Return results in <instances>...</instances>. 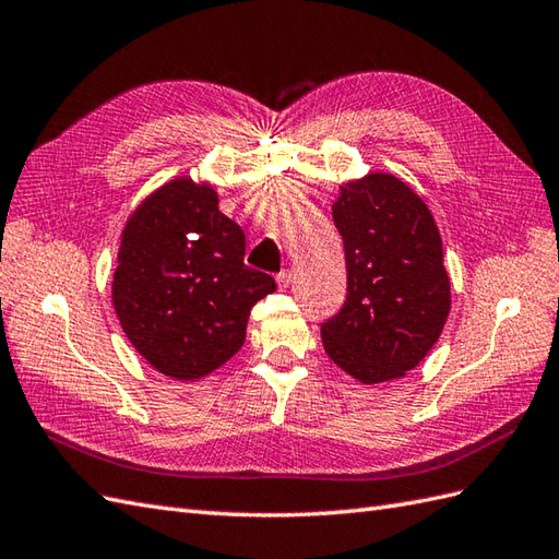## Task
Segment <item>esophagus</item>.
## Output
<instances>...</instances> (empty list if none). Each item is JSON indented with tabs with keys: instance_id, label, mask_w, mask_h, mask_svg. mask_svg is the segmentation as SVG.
I'll use <instances>...</instances> for the list:
<instances>
[{
	"instance_id": "esophagus-1",
	"label": "esophagus",
	"mask_w": 559,
	"mask_h": 559,
	"mask_svg": "<svg viewBox=\"0 0 559 559\" xmlns=\"http://www.w3.org/2000/svg\"><path fill=\"white\" fill-rule=\"evenodd\" d=\"M276 283H278V290H285L290 285V271H281V274L276 276Z\"/></svg>"
}]
</instances>
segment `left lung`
I'll list each match as a JSON object with an SVG mask.
<instances>
[{
    "mask_svg": "<svg viewBox=\"0 0 559 559\" xmlns=\"http://www.w3.org/2000/svg\"><path fill=\"white\" fill-rule=\"evenodd\" d=\"M333 222L345 242L347 299L321 325L323 349L364 384L406 376L435 347L451 281L432 212L384 171L340 186Z\"/></svg>",
    "mask_w": 559,
    "mask_h": 559,
    "instance_id": "obj_1",
    "label": "left lung"
}]
</instances>
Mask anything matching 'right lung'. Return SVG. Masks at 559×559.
<instances>
[{
	"label": "right lung",
	"instance_id": "right-lung-1",
	"mask_svg": "<svg viewBox=\"0 0 559 559\" xmlns=\"http://www.w3.org/2000/svg\"><path fill=\"white\" fill-rule=\"evenodd\" d=\"M242 257L246 234L219 212L210 183L171 179L132 212L112 305L127 340L155 370L198 380L242 347L250 309L276 290Z\"/></svg>",
	"mask_w": 559,
	"mask_h": 559
}]
</instances>
